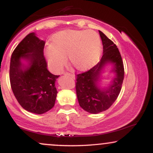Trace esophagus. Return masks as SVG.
<instances>
[{
    "mask_svg": "<svg viewBox=\"0 0 153 153\" xmlns=\"http://www.w3.org/2000/svg\"><path fill=\"white\" fill-rule=\"evenodd\" d=\"M64 75H70V76L72 77V78H75V75H74V74H72V73H64Z\"/></svg>",
    "mask_w": 153,
    "mask_h": 153,
    "instance_id": "esophagus-1",
    "label": "esophagus"
}]
</instances>
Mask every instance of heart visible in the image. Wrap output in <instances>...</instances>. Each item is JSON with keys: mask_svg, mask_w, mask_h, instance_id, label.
Here are the masks:
<instances>
[{"mask_svg": "<svg viewBox=\"0 0 153 153\" xmlns=\"http://www.w3.org/2000/svg\"><path fill=\"white\" fill-rule=\"evenodd\" d=\"M101 51V39L95 31L65 30L52 36L46 56L50 68L55 72L62 69L65 56L71 67L84 71L98 62Z\"/></svg>", "mask_w": 153, "mask_h": 153, "instance_id": "b5f03b06", "label": "heart"}]
</instances>
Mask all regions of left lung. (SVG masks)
Wrapping results in <instances>:
<instances>
[{
    "instance_id": "8db88e82",
    "label": "left lung",
    "mask_w": 153,
    "mask_h": 153,
    "mask_svg": "<svg viewBox=\"0 0 153 153\" xmlns=\"http://www.w3.org/2000/svg\"><path fill=\"white\" fill-rule=\"evenodd\" d=\"M103 44V56L91 69L76 75L77 98L80 106L91 114H98L108 109L114 103L122 89L124 75V64L117 45L102 31H99ZM108 63L113 64L112 71L116 76L106 89L98 86L102 71Z\"/></svg>"
}]
</instances>
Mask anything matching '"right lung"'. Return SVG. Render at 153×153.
Returning a JSON list of instances; mask_svg holds the SVG:
<instances>
[{
  "label": "right lung",
  "instance_id": "obj_1",
  "mask_svg": "<svg viewBox=\"0 0 153 153\" xmlns=\"http://www.w3.org/2000/svg\"><path fill=\"white\" fill-rule=\"evenodd\" d=\"M45 42L30 33L17 45L10 58V86L19 104L31 113L42 114L54 106L59 75L47 70ZM25 60L26 64L22 62Z\"/></svg>",
  "mask_w": 153,
  "mask_h": 153
}]
</instances>
